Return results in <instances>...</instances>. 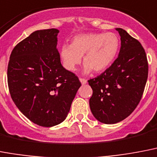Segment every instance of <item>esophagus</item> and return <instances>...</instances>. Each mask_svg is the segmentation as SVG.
I'll return each instance as SVG.
<instances>
[{"label": "esophagus", "mask_w": 157, "mask_h": 157, "mask_svg": "<svg viewBox=\"0 0 157 157\" xmlns=\"http://www.w3.org/2000/svg\"><path fill=\"white\" fill-rule=\"evenodd\" d=\"M79 81H80V82L82 83V85L86 84V82H87V81H86V79H84V78H79Z\"/></svg>", "instance_id": "esophagus-1"}]
</instances>
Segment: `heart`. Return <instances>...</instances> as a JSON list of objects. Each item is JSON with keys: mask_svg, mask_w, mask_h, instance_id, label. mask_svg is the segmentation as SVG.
<instances>
[{"mask_svg": "<svg viewBox=\"0 0 157 157\" xmlns=\"http://www.w3.org/2000/svg\"><path fill=\"white\" fill-rule=\"evenodd\" d=\"M120 41L116 34L85 33L75 36L71 44L61 45L60 57L64 68L70 72L76 71L82 57V73L101 72L112 64L119 49Z\"/></svg>", "mask_w": 157, "mask_h": 157, "instance_id": "obj_1", "label": "heart"}]
</instances>
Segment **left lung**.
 I'll return each instance as SVG.
<instances>
[{"label":"left lung","mask_w":157,"mask_h":157,"mask_svg":"<svg viewBox=\"0 0 157 157\" xmlns=\"http://www.w3.org/2000/svg\"><path fill=\"white\" fill-rule=\"evenodd\" d=\"M116 30L121 36L118 57L105 72L88 80L93 91L89 100L90 109L95 118L105 124L117 123L135 109L148 75L141 44L123 29Z\"/></svg>","instance_id":"obj_1"}]
</instances>
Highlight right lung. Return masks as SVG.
Segmentation results:
<instances>
[{"mask_svg":"<svg viewBox=\"0 0 157 157\" xmlns=\"http://www.w3.org/2000/svg\"><path fill=\"white\" fill-rule=\"evenodd\" d=\"M57 29L39 30L11 52L7 71L11 98L36 125L51 127L66 118L81 86L64 68L57 49Z\"/></svg>","mask_w":157,"mask_h":157,"instance_id":"right-lung-1","label":"right lung"}]
</instances>
